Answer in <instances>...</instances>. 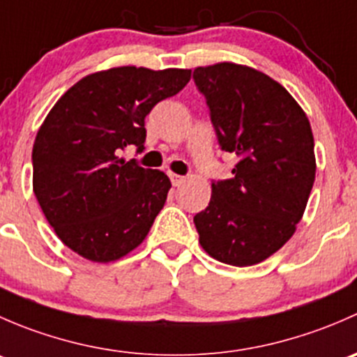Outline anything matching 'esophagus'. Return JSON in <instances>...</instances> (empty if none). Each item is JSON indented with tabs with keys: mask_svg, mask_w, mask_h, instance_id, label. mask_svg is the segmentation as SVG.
Here are the masks:
<instances>
[{
	"mask_svg": "<svg viewBox=\"0 0 357 357\" xmlns=\"http://www.w3.org/2000/svg\"><path fill=\"white\" fill-rule=\"evenodd\" d=\"M169 178H171V183L174 186H179L186 179L185 176H179V174H176V172H169Z\"/></svg>",
	"mask_w": 357,
	"mask_h": 357,
	"instance_id": "1",
	"label": "esophagus"
}]
</instances>
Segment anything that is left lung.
Returning a JSON list of instances; mask_svg holds the SVG:
<instances>
[{
	"instance_id": "1",
	"label": "left lung",
	"mask_w": 357,
	"mask_h": 357,
	"mask_svg": "<svg viewBox=\"0 0 357 357\" xmlns=\"http://www.w3.org/2000/svg\"><path fill=\"white\" fill-rule=\"evenodd\" d=\"M193 79L221 150L238 157L233 178L212 183L207 208L193 218L199 242L225 264H259L304 215L316 176L311 124L280 82L252 67H197Z\"/></svg>"
}]
</instances>
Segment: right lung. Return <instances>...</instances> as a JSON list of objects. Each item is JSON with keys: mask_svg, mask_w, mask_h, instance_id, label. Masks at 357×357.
<instances>
[{"mask_svg": "<svg viewBox=\"0 0 357 357\" xmlns=\"http://www.w3.org/2000/svg\"><path fill=\"white\" fill-rule=\"evenodd\" d=\"M190 77L188 68L100 70L75 82L46 115L32 146V190L75 254L112 262L146 238L171 181L117 153L129 145L142 152L145 117Z\"/></svg>", "mask_w": 357, "mask_h": 357, "instance_id": "1", "label": "right lung"}]
</instances>
